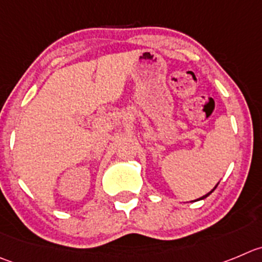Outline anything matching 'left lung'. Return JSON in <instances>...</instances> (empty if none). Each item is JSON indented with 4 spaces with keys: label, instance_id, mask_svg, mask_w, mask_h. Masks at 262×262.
<instances>
[{
    "label": "left lung",
    "instance_id": "obj_1",
    "mask_svg": "<svg viewBox=\"0 0 262 262\" xmlns=\"http://www.w3.org/2000/svg\"><path fill=\"white\" fill-rule=\"evenodd\" d=\"M217 185H219V184H217ZM217 185H216V186H217ZM216 186H215V188H213V189H212V190H211V191H210V193H207V194H206V195L201 196V198H199V199H196V201H201V199H204V198H207V196H208V195H210V194H211V193H212V191H213V190H215V189H216Z\"/></svg>",
    "mask_w": 262,
    "mask_h": 262
}]
</instances>
